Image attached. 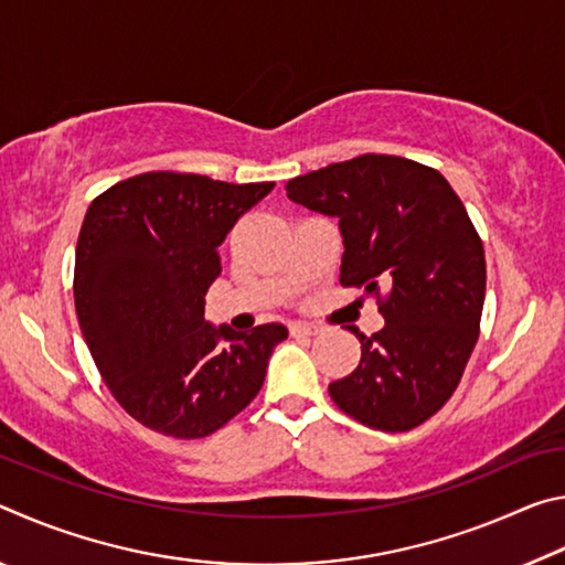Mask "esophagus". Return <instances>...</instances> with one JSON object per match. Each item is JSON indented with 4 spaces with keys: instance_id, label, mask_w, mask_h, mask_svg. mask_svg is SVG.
I'll use <instances>...</instances> for the list:
<instances>
[{
    "instance_id": "1",
    "label": "esophagus",
    "mask_w": 565,
    "mask_h": 565,
    "mask_svg": "<svg viewBox=\"0 0 565 565\" xmlns=\"http://www.w3.org/2000/svg\"><path fill=\"white\" fill-rule=\"evenodd\" d=\"M289 329H291V333H296V337H317V333L321 331L317 323H303V321H294Z\"/></svg>"
}]
</instances>
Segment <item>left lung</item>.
I'll use <instances>...</instances> for the list:
<instances>
[{"label": "left lung", "mask_w": 565, "mask_h": 565, "mask_svg": "<svg viewBox=\"0 0 565 565\" xmlns=\"http://www.w3.org/2000/svg\"><path fill=\"white\" fill-rule=\"evenodd\" d=\"M286 196L339 218V281L376 296L386 321L374 337L349 327L361 361L329 384L333 404L376 431L420 426L461 381L483 311V244L461 199L436 169L388 154L309 171Z\"/></svg>", "instance_id": "obj_1"}]
</instances>
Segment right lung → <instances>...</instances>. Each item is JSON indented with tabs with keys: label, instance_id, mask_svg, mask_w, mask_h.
Wrapping results in <instances>:
<instances>
[{
	"label": "right lung",
	"instance_id": "1",
	"mask_svg": "<svg viewBox=\"0 0 565 565\" xmlns=\"http://www.w3.org/2000/svg\"><path fill=\"white\" fill-rule=\"evenodd\" d=\"M274 181L226 184L149 171L99 194L84 216L74 306L104 384L139 424L204 438L252 404L284 323L252 333L212 327L204 296L222 274L216 248Z\"/></svg>",
	"mask_w": 565,
	"mask_h": 565
}]
</instances>
